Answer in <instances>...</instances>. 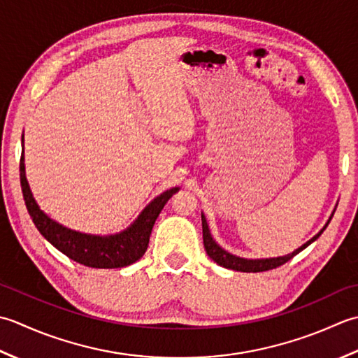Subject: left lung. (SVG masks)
Instances as JSON below:
<instances>
[{
	"mask_svg": "<svg viewBox=\"0 0 358 358\" xmlns=\"http://www.w3.org/2000/svg\"><path fill=\"white\" fill-rule=\"evenodd\" d=\"M332 216L329 220H327L324 227L320 230L315 236L310 238L308 243H304L301 247H298L296 250H294L289 255H284V257H276V258H259V259H247V258H241V257H236V255H233L227 250H224L222 247L216 243V241L213 239V236H211L210 233V229H208V224H207V220H206V215L201 213V217H202V238H203V247H206L207 250V255L208 257L213 259L216 264H220L225 268H231V271H236V272H264V271H271V268H275L278 266H282L284 262L290 261L292 258L295 257V255L300 253L301 250H304L306 247L310 245L313 241H317L318 236L322 235V233L326 230L327 224L331 222Z\"/></svg>",
	"mask_w": 358,
	"mask_h": 358,
	"instance_id": "obj_1",
	"label": "left lung"
}]
</instances>
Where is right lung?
<instances>
[{"label": "right lung", "mask_w": 358, "mask_h": 358, "mask_svg": "<svg viewBox=\"0 0 358 358\" xmlns=\"http://www.w3.org/2000/svg\"><path fill=\"white\" fill-rule=\"evenodd\" d=\"M23 152L20 160V179L23 198L29 215H31L35 227L45 236L55 249L66 255L80 264L94 268H119L133 264L143 257L150 243V235L157 216L164 206L174 193L179 192V187L166 189L157 198L152 199L145 207L137 220L119 233L114 235H91L64 227L60 222L49 217L36 203L34 194L29 187L24 166V134L21 136Z\"/></svg>", "instance_id": "obj_1"}]
</instances>
